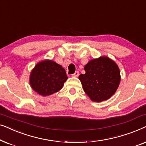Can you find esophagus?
Here are the masks:
<instances>
[{"mask_svg": "<svg viewBox=\"0 0 146 146\" xmlns=\"http://www.w3.org/2000/svg\"><path fill=\"white\" fill-rule=\"evenodd\" d=\"M78 76H79V72L78 71H76L75 72H74V74L72 75V76H73V77H78Z\"/></svg>", "mask_w": 146, "mask_h": 146, "instance_id": "34e87169", "label": "esophagus"}]
</instances>
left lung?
Listing matches in <instances>:
<instances>
[{
    "label": "left lung",
    "instance_id": "obj_1",
    "mask_svg": "<svg viewBox=\"0 0 146 146\" xmlns=\"http://www.w3.org/2000/svg\"><path fill=\"white\" fill-rule=\"evenodd\" d=\"M84 70L86 73L78 78L92 101L101 102L114 94L121 80L120 71L114 61L108 56H100L90 60Z\"/></svg>",
    "mask_w": 146,
    "mask_h": 146
}]
</instances>
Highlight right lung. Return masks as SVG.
Masks as SVG:
<instances>
[{"label":"right lung","instance_id":"add662e5","mask_svg":"<svg viewBox=\"0 0 146 146\" xmlns=\"http://www.w3.org/2000/svg\"><path fill=\"white\" fill-rule=\"evenodd\" d=\"M68 76L61 65L51 60L37 63L30 75V84L39 95L46 96L62 88Z\"/></svg>","mask_w":146,"mask_h":146}]
</instances>
